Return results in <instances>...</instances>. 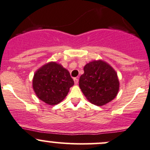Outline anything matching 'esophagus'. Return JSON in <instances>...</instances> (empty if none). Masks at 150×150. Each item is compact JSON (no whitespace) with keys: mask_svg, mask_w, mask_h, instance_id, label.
I'll return each instance as SVG.
<instances>
[{"mask_svg":"<svg viewBox=\"0 0 150 150\" xmlns=\"http://www.w3.org/2000/svg\"><path fill=\"white\" fill-rule=\"evenodd\" d=\"M78 82H79V80H78V78H74V83H75V84H78Z\"/></svg>","mask_w":150,"mask_h":150,"instance_id":"obj_1","label":"esophagus"}]
</instances>
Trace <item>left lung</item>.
<instances>
[{
    "instance_id": "1",
    "label": "left lung",
    "mask_w": 150,
    "mask_h": 150,
    "mask_svg": "<svg viewBox=\"0 0 150 150\" xmlns=\"http://www.w3.org/2000/svg\"><path fill=\"white\" fill-rule=\"evenodd\" d=\"M79 86L90 103L102 106L116 97L119 80L116 72L110 65L102 60H95L84 67Z\"/></svg>"
}]
</instances>
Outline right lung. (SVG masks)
Instances as JSON below:
<instances>
[{"label": "right lung", "mask_w": 150, "mask_h": 150, "mask_svg": "<svg viewBox=\"0 0 150 150\" xmlns=\"http://www.w3.org/2000/svg\"><path fill=\"white\" fill-rule=\"evenodd\" d=\"M73 85L70 72L53 62L40 67L33 80V88L38 98L50 105L60 103Z\"/></svg>", "instance_id": "1"}]
</instances>
